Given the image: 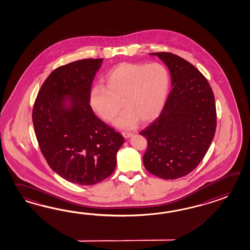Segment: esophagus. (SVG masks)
<instances>
[{"label":"esophagus","mask_w":250,"mask_h":250,"mask_svg":"<svg viewBox=\"0 0 250 250\" xmlns=\"http://www.w3.org/2000/svg\"><path fill=\"white\" fill-rule=\"evenodd\" d=\"M122 136L124 137V138H126V139H128L129 137H131L133 133H131V132H122Z\"/></svg>","instance_id":"1"}]
</instances>
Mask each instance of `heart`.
<instances>
[{"label":"heart","mask_w":250,"mask_h":250,"mask_svg":"<svg viewBox=\"0 0 250 250\" xmlns=\"http://www.w3.org/2000/svg\"><path fill=\"white\" fill-rule=\"evenodd\" d=\"M105 82L106 87L95 85L92 89V108L104 121L110 122L123 105L126 109L117 118L115 125L129 129L140 121L146 123L159 115L167 97L170 75L161 63L124 62L110 70Z\"/></svg>","instance_id":"heart-1"}]
</instances>
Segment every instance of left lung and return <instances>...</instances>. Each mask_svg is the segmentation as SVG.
<instances>
[{"label": "left lung", "mask_w": 250, "mask_h": 250, "mask_svg": "<svg viewBox=\"0 0 250 250\" xmlns=\"http://www.w3.org/2000/svg\"><path fill=\"white\" fill-rule=\"evenodd\" d=\"M167 65L172 90L160 115L140 131L147 146L146 169L174 180L196 168L209 149L217 124L214 94L193 64L173 53H150Z\"/></svg>", "instance_id": "1"}]
</instances>
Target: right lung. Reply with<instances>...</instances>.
<instances>
[{
  "label": "right lung",
  "mask_w": 250,
  "mask_h": 250,
  "mask_svg": "<svg viewBox=\"0 0 250 250\" xmlns=\"http://www.w3.org/2000/svg\"><path fill=\"white\" fill-rule=\"evenodd\" d=\"M103 60L82 59L54 70L32 110L36 137L48 166L79 186H93L110 176L124 142L122 134L95 116L89 104Z\"/></svg>",
  "instance_id": "right-lung-1"
}]
</instances>
